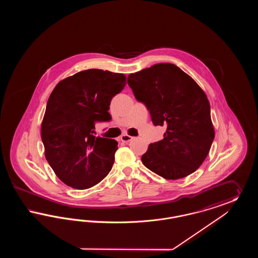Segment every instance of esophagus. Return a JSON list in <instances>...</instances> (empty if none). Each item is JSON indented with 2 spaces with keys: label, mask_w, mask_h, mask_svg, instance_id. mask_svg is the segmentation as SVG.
<instances>
[{
  "label": "esophagus",
  "mask_w": 258,
  "mask_h": 258,
  "mask_svg": "<svg viewBox=\"0 0 258 258\" xmlns=\"http://www.w3.org/2000/svg\"><path fill=\"white\" fill-rule=\"evenodd\" d=\"M133 136H131V135H123L122 136H121V140L123 141V142H128V141H131V140H133Z\"/></svg>",
  "instance_id": "34e87169"
}]
</instances>
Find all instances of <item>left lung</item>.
Returning a JSON list of instances; mask_svg holds the SVG:
<instances>
[{
	"mask_svg": "<svg viewBox=\"0 0 258 258\" xmlns=\"http://www.w3.org/2000/svg\"><path fill=\"white\" fill-rule=\"evenodd\" d=\"M127 83L145 103L155 125H165L163 139L149 145L143 164L167 180L194 173L208 156L215 137L204 91L177 66L165 62L132 74Z\"/></svg>",
	"mask_w": 258,
	"mask_h": 258,
	"instance_id": "1",
	"label": "left lung"
}]
</instances>
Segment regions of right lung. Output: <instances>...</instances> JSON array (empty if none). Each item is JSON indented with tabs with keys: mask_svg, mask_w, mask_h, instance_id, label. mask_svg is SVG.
I'll list each match as a JSON object with an SVG mask.
<instances>
[{
	"mask_svg": "<svg viewBox=\"0 0 258 258\" xmlns=\"http://www.w3.org/2000/svg\"><path fill=\"white\" fill-rule=\"evenodd\" d=\"M126 83L123 74L87 70L61 80L41 123L45 159L63 184L87 189L110 172L118 142L95 136V123L110 121L112 98Z\"/></svg>",
	"mask_w": 258,
	"mask_h": 258,
	"instance_id": "obj_1",
	"label": "right lung"
}]
</instances>
